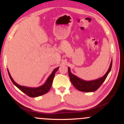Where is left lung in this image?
I'll return each mask as SVG.
<instances>
[{"label": "left lung", "mask_w": 124, "mask_h": 124, "mask_svg": "<svg viewBox=\"0 0 124 124\" xmlns=\"http://www.w3.org/2000/svg\"><path fill=\"white\" fill-rule=\"evenodd\" d=\"M112 61L111 62L110 65H109V69L107 73L105 74L102 78H99V79H96L94 80L91 81H85L80 79L78 77L74 75L70 72V68H68V73H69V76L70 78V80L73 84V85L78 90L81 91V92H95L97 90L101 85L106 80V79L108 75L109 72H110L111 69Z\"/></svg>", "instance_id": "1"}]
</instances>
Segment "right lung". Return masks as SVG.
Returning <instances> with one entry per match:
<instances>
[{"mask_svg": "<svg viewBox=\"0 0 124 124\" xmlns=\"http://www.w3.org/2000/svg\"><path fill=\"white\" fill-rule=\"evenodd\" d=\"M58 69H59V67H58L57 68L54 69L53 72L51 73V75L49 76V78H48L47 80L46 81V82H45L44 85L39 87L37 88L28 87L21 86L20 85H18V84L16 83L13 79H12V76H11L8 70V73L11 80H12V82H13V83L17 87H18L21 91H22L23 93H24L25 94L27 95L28 96L31 97H36L42 96V95L44 94L48 93V91H49L51 89V87L52 86V82H53V79L54 76H55V73H56V72L58 70Z\"/></svg>", "mask_w": 124, "mask_h": 124, "instance_id": "1", "label": "right lung"}]
</instances>
